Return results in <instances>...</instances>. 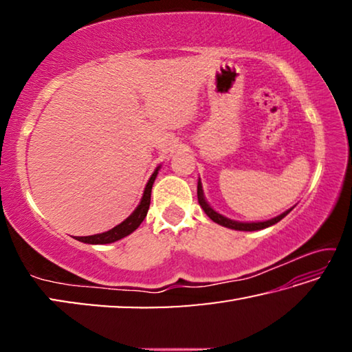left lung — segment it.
I'll list each match as a JSON object with an SVG mask.
<instances>
[{"label": "left lung", "instance_id": "left-lung-1", "mask_svg": "<svg viewBox=\"0 0 352 352\" xmlns=\"http://www.w3.org/2000/svg\"><path fill=\"white\" fill-rule=\"evenodd\" d=\"M197 199H199V204H200V206H201V210L205 211L206 216L210 217V219L212 220V222H216V223L222 225V226H226V228H231V230H239V231H256V230H264V228H267V226H272V225L278 223L279 220L284 219V217L287 216V214L292 211V210L285 211L284 214H281V216H278V217L272 219V220H265V222L242 223V222H234V220L226 219V217L220 216V214H217L216 211H214L212 208L206 204V200H205V197H204V190H201V183H200V182H199V184H197Z\"/></svg>", "mask_w": 352, "mask_h": 352}]
</instances>
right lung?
Returning <instances> with one entry per match:
<instances>
[{"instance_id":"right-lung-1","label":"right lung","mask_w":352,"mask_h":352,"mask_svg":"<svg viewBox=\"0 0 352 352\" xmlns=\"http://www.w3.org/2000/svg\"><path fill=\"white\" fill-rule=\"evenodd\" d=\"M158 169H155V172L151 177V180L146 184V189H144V195H142L141 199V204L138 205V208L133 211L132 216H129L126 220H124L122 223L116 225L115 228H111L110 231H105V233H100V234H94V236H83V237H76L77 241L80 242H85V243H111L115 241L122 239V237H126L127 234L133 233V231L138 228L141 225L142 220L147 216V211H148V206H151V192H152V184L155 182V178H157L158 174Z\"/></svg>"}]
</instances>
